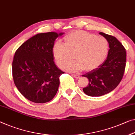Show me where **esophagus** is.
Returning a JSON list of instances; mask_svg holds the SVG:
<instances>
[{
    "label": "esophagus",
    "mask_w": 135,
    "mask_h": 135,
    "mask_svg": "<svg viewBox=\"0 0 135 135\" xmlns=\"http://www.w3.org/2000/svg\"><path fill=\"white\" fill-rule=\"evenodd\" d=\"M72 76H73L75 78H80V75H79L72 74Z\"/></svg>",
    "instance_id": "esophagus-1"
}]
</instances>
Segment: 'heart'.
<instances>
[{
    "label": "heart",
    "mask_w": 135,
    "mask_h": 135,
    "mask_svg": "<svg viewBox=\"0 0 135 135\" xmlns=\"http://www.w3.org/2000/svg\"><path fill=\"white\" fill-rule=\"evenodd\" d=\"M65 45L56 43L53 47V55L58 66L70 71L84 70L91 71L97 69L106 57L109 51L108 41L104 37L97 36L83 31H75L64 38Z\"/></svg>",
    "instance_id": "heart-1"
}]
</instances>
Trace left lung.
<instances>
[{"instance_id":"obj_1","label":"left lung","mask_w":135,"mask_h":135,"mask_svg":"<svg viewBox=\"0 0 135 135\" xmlns=\"http://www.w3.org/2000/svg\"><path fill=\"white\" fill-rule=\"evenodd\" d=\"M109 43L110 49L105 60L97 69L83 76L89 80L88 86L83 89L86 95L100 97L115 89L123 79L126 65V51L116 37L99 32Z\"/></svg>"}]
</instances>
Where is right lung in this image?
I'll return each mask as SVG.
<instances>
[{
	"label": "right lung",
	"instance_id": "right-lung-1",
	"mask_svg": "<svg viewBox=\"0 0 135 135\" xmlns=\"http://www.w3.org/2000/svg\"><path fill=\"white\" fill-rule=\"evenodd\" d=\"M63 33L37 34L23 43L12 61L14 84L23 96L32 102L45 103L57 94L60 76L65 72L54 62L55 39Z\"/></svg>",
	"mask_w": 135,
	"mask_h": 135
}]
</instances>
